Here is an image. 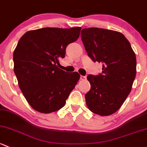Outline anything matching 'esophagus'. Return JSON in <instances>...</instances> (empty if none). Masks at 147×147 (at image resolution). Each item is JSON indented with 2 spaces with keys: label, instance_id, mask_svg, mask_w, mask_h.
I'll list each match as a JSON object with an SVG mask.
<instances>
[{
  "label": "esophagus",
  "instance_id": "obj_1",
  "mask_svg": "<svg viewBox=\"0 0 147 147\" xmlns=\"http://www.w3.org/2000/svg\"><path fill=\"white\" fill-rule=\"evenodd\" d=\"M80 80H83V81H84V80H86V76H83V75H81V76H80Z\"/></svg>",
  "mask_w": 147,
  "mask_h": 147
}]
</instances>
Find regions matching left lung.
Masks as SVG:
<instances>
[{"mask_svg": "<svg viewBox=\"0 0 147 147\" xmlns=\"http://www.w3.org/2000/svg\"><path fill=\"white\" fill-rule=\"evenodd\" d=\"M81 38L88 56L103 64L101 73L87 76L91 89L85 94L86 106L94 113L111 115L131 92L136 76L135 53L125 36L116 31L85 28Z\"/></svg>", "mask_w": 147, "mask_h": 147, "instance_id": "left-lung-1", "label": "left lung"}]
</instances>
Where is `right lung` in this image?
I'll return each instance as SVG.
<instances>
[{
    "mask_svg": "<svg viewBox=\"0 0 147 147\" xmlns=\"http://www.w3.org/2000/svg\"><path fill=\"white\" fill-rule=\"evenodd\" d=\"M81 27H45L29 31L19 40L13 53L14 72L20 89L34 110L55 112L65 104L80 79L77 72L58 68L68 44L77 41Z\"/></svg>",
    "mask_w": 147,
    "mask_h": 147,
    "instance_id": "obj_1",
    "label": "right lung"
}]
</instances>
